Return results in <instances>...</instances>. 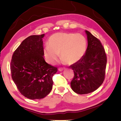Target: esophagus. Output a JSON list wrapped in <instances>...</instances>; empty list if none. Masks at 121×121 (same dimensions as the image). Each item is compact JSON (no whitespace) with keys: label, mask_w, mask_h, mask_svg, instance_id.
Listing matches in <instances>:
<instances>
[{"label":"esophagus","mask_w":121,"mask_h":121,"mask_svg":"<svg viewBox=\"0 0 121 121\" xmlns=\"http://www.w3.org/2000/svg\"><path fill=\"white\" fill-rule=\"evenodd\" d=\"M64 69V68H59L58 69V71H63Z\"/></svg>","instance_id":"1"}]
</instances>
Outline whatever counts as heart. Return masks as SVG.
I'll return each instance as SVG.
<instances>
[{"label":"heart","instance_id":"b5f03b06","mask_svg":"<svg viewBox=\"0 0 121 121\" xmlns=\"http://www.w3.org/2000/svg\"><path fill=\"white\" fill-rule=\"evenodd\" d=\"M48 45L43 48L46 60L50 64L56 62L60 55L63 63L71 65L79 62L85 55L87 40L79 33H56L50 36Z\"/></svg>","mask_w":121,"mask_h":121}]
</instances>
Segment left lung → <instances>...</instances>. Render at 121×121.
<instances>
[{
	"mask_svg": "<svg viewBox=\"0 0 121 121\" xmlns=\"http://www.w3.org/2000/svg\"><path fill=\"white\" fill-rule=\"evenodd\" d=\"M86 33L88 39L86 54L81 60L69 66L74 74L71 88L80 95L94 91L102 84L107 64L106 54L100 40L88 31Z\"/></svg>",
	"mask_w": 121,
	"mask_h": 121,
	"instance_id": "8db88e82",
	"label": "left lung"
}]
</instances>
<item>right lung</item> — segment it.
Wrapping results in <instances>:
<instances>
[{"label":"right lung","instance_id":"add662e5","mask_svg":"<svg viewBox=\"0 0 121 121\" xmlns=\"http://www.w3.org/2000/svg\"><path fill=\"white\" fill-rule=\"evenodd\" d=\"M44 34L30 35L23 40L13 54L10 62L12 79L23 96L30 99L43 98L52 88L56 67L43 58Z\"/></svg>","mask_w":121,"mask_h":121}]
</instances>
